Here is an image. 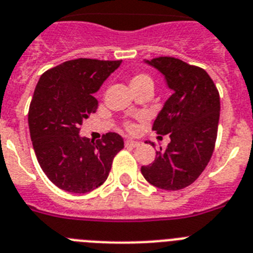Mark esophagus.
Instances as JSON below:
<instances>
[{
	"label": "esophagus",
	"mask_w": 253,
	"mask_h": 253,
	"mask_svg": "<svg viewBox=\"0 0 253 253\" xmlns=\"http://www.w3.org/2000/svg\"><path fill=\"white\" fill-rule=\"evenodd\" d=\"M125 145H126L127 148H136V146H139L140 142L133 141V140H126V141H125Z\"/></svg>",
	"instance_id": "esophagus-1"
}]
</instances>
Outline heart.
<instances>
[{
	"label": "heart",
	"mask_w": 253,
	"mask_h": 253,
	"mask_svg": "<svg viewBox=\"0 0 253 253\" xmlns=\"http://www.w3.org/2000/svg\"><path fill=\"white\" fill-rule=\"evenodd\" d=\"M142 83H153V81H151V79L149 78V76H146V75H144V74H137V75H135L132 79H131V86H132V85H136V84H142ZM126 127L128 129L135 128V126H133L132 124H127Z\"/></svg>",
	"instance_id": "heart-1"
}]
</instances>
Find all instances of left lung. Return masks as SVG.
<instances>
[{"instance_id": "8db88e82", "label": "left lung", "mask_w": 253, "mask_h": 253, "mask_svg": "<svg viewBox=\"0 0 253 253\" xmlns=\"http://www.w3.org/2000/svg\"><path fill=\"white\" fill-rule=\"evenodd\" d=\"M145 63L163 75L172 95L153 125L158 135L169 133L170 142L157 151L153 163L141 167V173L155 187L182 190L199 178L214 151L220 114L218 89L205 70L173 57Z\"/></svg>"}]
</instances>
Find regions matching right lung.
Wrapping results in <instances>:
<instances>
[{"mask_svg": "<svg viewBox=\"0 0 253 253\" xmlns=\"http://www.w3.org/2000/svg\"><path fill=\"white\" fill-rule=\"evenodd\" d=\"M122 61L79 58L42 75L28 122L38 163L49 181L72 193L95 190L108 178L124 139L108 132L102 140L80 136V125L98 108L94 94Z\"/></svg>", "mask_w": 253, "mask_h": 253, "instance_id": "add662e5", "label": "right lung"}]
</instances>
